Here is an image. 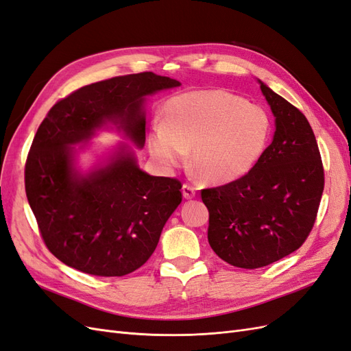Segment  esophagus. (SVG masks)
Segmentation results:
<instances>
[{
    "label": "esophagus",
    "instance_id": "obj_1",
    "mask_svg": "<svg viewBox=\"0 0 351 351\" xmlns=\"http://www.w3.org/2000/svg\"><path fill=\"white\" fill-rule=\"evenodd\" d=\"M182 192H183L184 199H193L196 196V189L190 184H183Z\"/></svg>",
    "mask_w": 351,
    "mask_h": 351
}]
</instances>
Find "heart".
Listing matches in <instances>:
<instances>
[{"mask_svg": "<svg viewBox=\"0 0 351 351\" xmlns=\"http://www.w3.org/2000/svg\"><path fill=\"white\" fill-rule=\"evenodd\" d=\"M272 123L268 112L227 90H193L169 99L164 121H154L149 149L165 168L192 151L195 173L208 183L247 174L263 155Z\"/></svg>", "mask_w": 351, "mask_h": 351, "instance_id": "heart-1", "label": "heart"}]
</instances>
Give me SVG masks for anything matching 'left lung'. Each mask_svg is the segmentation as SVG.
<instances>
[{"label":"left lung","mask_w":351,"mask_h":351,"mask_svg":"<svg viewBox=\"0 0 351 351\" xmlns=\"http://www.w3.org/2000/svg\"><path fill=\"white\" fill-rule=\"evenodd\" d=\"M275 117L272 143L247 174L204 189L208 241L232 267L254 269L299 249L311 234L324 192V165L302 111L261 80Z\"/></svg>","instance_id":"obj_1"}]
</instances>
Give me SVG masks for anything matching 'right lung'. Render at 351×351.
Listing matches in <instances>:
<instances>
[{"label": "right lung", "instance_id": "1", "mask_svg": "<svg viewBox=\"0 0 351 351\" xmlns=\"http://www.w3.org/2000/svg\"><path fill=\"white\" fill-rule=\"evenodd\" d=\"M180 86L152 71L83 86L52 107L32 142L25 187L42 240L67 267L123 277L151 258L167 219L182 204V182L146 174L130 149L82 176L73 147L107 121L145 145V97Z\"/></svg>", "mask_w": 351, "mask_h": 351}]
</instances>
